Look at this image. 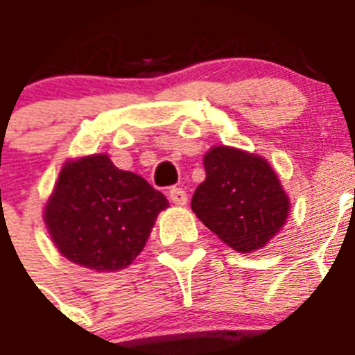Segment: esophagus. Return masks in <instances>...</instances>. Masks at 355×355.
Instances as JSON below:
<instances>
[{
	"instance_id": "obj_1",
	"label": "esophagus",
	"mask_w": 355,
	"mask_h": 355,
	"mask_svg": "<svg viewBox=\"0 0 355 355\" xmlns=\"http://www.w3.org/2000/svg\"><path fill=\"white\" fill-rule=\"evenodd\" d=\"M169 200L177 206H186L187 204V193L182 187H171L169 189Z\"/></svg>"
}]
</instances>
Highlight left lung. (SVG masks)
Masks as SVG:
<instances>
[{
  "label": "left lung",
  "mask_w": 355,
  "mask_h": 355,
  "mask_svg": "<svg viewBox=\"0 0 355 355\" xmlns=\"http://www.w3.org/2000/svg\"><path fill=\"white\" fill-rule=\"evenodd\" d=\"M206 180L191 209L235 252L259 250L275 237L290 213V198L272 166L259 155L215 146L204 155Z\"/></svg>",
  "instance_id": "1"
}]
</instances>
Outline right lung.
<instances>
[{
  "label": "right lung",
  "instance_id": "obj_1",
  "mask_svg": "<svg viewBox=\"0 0 355 355\" xmlns=\"http://www.w3.org/2000/svg\"><path fill=\"white\" fill-rule=\"evenodd\" d=\"M168 206L140 175L118 169L107 155H91L65 162L43 218L63 257L89 270L116 272L142 252Z\"/></svg>",
  "mask_w": 355,
  "mask_h": 355
}]
</instances>
